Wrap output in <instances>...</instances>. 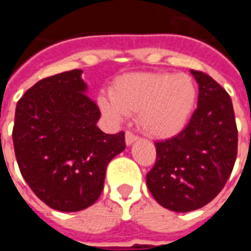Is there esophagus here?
Returning a JSON list of instances; mask_svg holds the SVG:
<instances>
[{
    "label": "esophagus",
    "mask_w": 251,
    "mask_h": 251,
    "mask_svg": "<svg viewBox=\"0 0 251 251\" xmlns=\"http://www.w3.org/2000/svg\"><path fill=\"white\" fill-rule=\"evenodd\" d=\"M137 140H138V137L134 136L133 133H130V131H126V134H125V142H126V145L129 147V145H131L133 142H136Z\"/></svg>",
    "instance_id": "34e87169"
}]
</instances>
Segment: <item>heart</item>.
Listing matches in <instances>:
<instances>
[{
    "label": "heart",
    "mask_w": 251,
    "mask_h": 251,
    "mask_svg": "<svg viewBox=\"0 0 251 251\" xmlns=\"http://www.w3.org/2000/svg\"><path fill=\"white\" fill-rule=\"evenodd\" d=\"M196 98V86L185 74L134 72L117 77L110 88V98L100 95L98 106L113 122L137 113V124L144 133L169 138L188 124Z\"/></svg>",
    "instance_id": "1"
}]
</instances>
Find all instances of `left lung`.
<instances>
[{"instance_id":"left-lung-1","label":"left lung","mask_w":251,"mask_h":251,"mask_svg":"<svg viewBox=\"0 0 251 251\" xmlns=\"http://www.w3.org/2000/svg\"><path fill=\"white\" fill-rule=\"evenodd\" d=\"M199 84L198 109L177 136L156 142L157 158L147 185L158 204L189 212L225 187L237 158L238 131L230 95L207 74L191 70Z\"/></svg>"}]
</instances>
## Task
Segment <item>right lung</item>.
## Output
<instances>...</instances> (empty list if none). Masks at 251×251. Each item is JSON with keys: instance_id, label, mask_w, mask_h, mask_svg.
<instances>
[{"instance_id": "obj_1", "label": "right lung", "mask_w": 251, "mask_h": 251, "mask_svg": "<svg viewBox=\"0 0 251 251\" xmlns=\"http://www.w3.org/2000/svg\"><path fill=\"white\" fill-rule=\"evenodd\" d=\"M82 70L41 79L17 102L13 144L20 172L51 208L75 212L98 200L107 164L124 152L125 134L97 126L100 111Z\"/></svg>"}]
</instances>
